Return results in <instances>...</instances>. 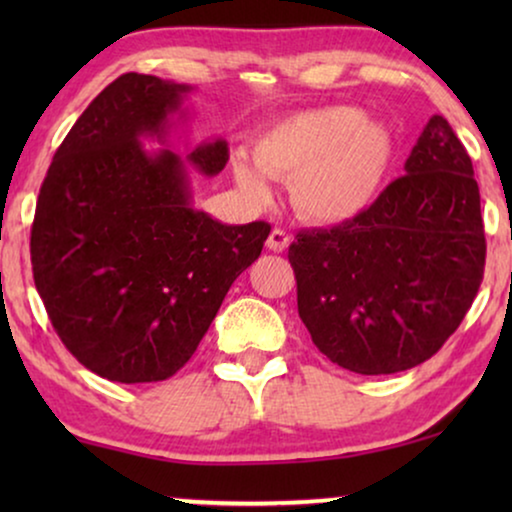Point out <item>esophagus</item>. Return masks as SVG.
Listing matches in <instances>:
<instances>
[{"instance_id":"1","label":"esophagus","mask_w":512,"mask_h":512,"mask_svg":"<svg viewBox=\"0 0 512 512\" xmlns=\"http://www.w3.org/2000/svg\"><path fill=\"white\" fill-rule=\"evenodd\" d=\"M265 247H268L270 251H275V254H282V251L289 247V235L284 233V230L275 228L272 233L268 235V240H265Z\"/></svg>"}]
</instances>
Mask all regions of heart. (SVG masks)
<instances>
[{
  "label": "heart",
  "instance_id": "obj_1",
  "mask_svg": "<svg viewBox=\"0 0 512 512\" xmlns=\"http://www.w3.org/2000/svg\"><path fill=\"white\" fill-rule=\"evenodd\" d=\"M396 139L387 125L347 104L305 109L270 125L254 162L237 156L233 177L256 205L272 200L267 179L291 181V202L314 226H347L368 214L394 167Z\"/></svg>",
  "mask_w": 512,
  "mask_h": 512
}]
</instances>
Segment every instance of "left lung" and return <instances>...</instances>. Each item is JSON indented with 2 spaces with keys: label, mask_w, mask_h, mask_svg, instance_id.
Returning <instances> with one entry per match:
<instances>
[{
  "label": "left lung",
  "mask_w": 512,
  "mask_h": 512,
  "mask_svg": "<svg viewBox=\"0 0 512 512\" xmlns=\"http://www.w3.org/2000/svg\"><path fill=\"white\" fill-rule=\"evenodd\" d=\"M480 191L464 144L431 116L359 221L298 233V314L321 354L359 375L415 368L443 347L485 270Z\"/></svg>",
  "instance_id": "1"
}]
</instances>
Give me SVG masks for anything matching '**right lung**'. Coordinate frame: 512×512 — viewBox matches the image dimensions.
<instances>
[{"label":"right lung","instance_id":"obj_1","mask_svg":"<svg viewBox=\"0 0 512 512\" xmlns=\"http://www.w3.org/2000/svg\"><path fill=\"white\" fill-rule=\"evenodd\" d=\"M191 93L151 74L118 76L69 130L39 191L34 284L65 347L111 382L177 373L270 235L265 221L228 226L195 209L191 167L216 177L228 142L174 151Z\"/></svg>","mask_w":512,"mask_h":512}]
</instances>
